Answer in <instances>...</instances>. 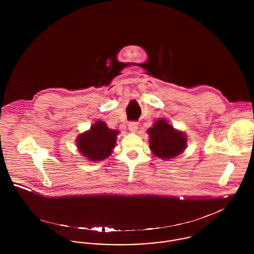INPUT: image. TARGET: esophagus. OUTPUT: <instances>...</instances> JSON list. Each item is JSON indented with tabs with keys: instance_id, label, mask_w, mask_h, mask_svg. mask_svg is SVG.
Here are the masks:
<instances>
[{
	"instance_id": "obj_1",
	"label": "esophagus",
	"mask_w": 254,
	"mask_h": 254,
	"mask_svg": "<svg viewBox=\"0 0 254 254\" xmlns=\"http://www.w3.org/2000/svg\"><path fill=\"white\" fill-rule=\"evenodd\" d=\"M128 128H129L131 131H136L137 128H138V124H137V122H129V123H128Z\"/></svg>"
}]
</instances>
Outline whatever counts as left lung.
<instances>
[{
    "label": "left lung",
    "instance_id": "left-lung-1",
    "mask_svg": "<svg viewBox=\"0 0 254 254\" xmlns=\"http://www.w3.org/2000/svg\"><path fill=\"white\" fill-rule=\"evenodd\" d=\"M149 147L157 157L169 159L179 155L187 146V138L166 120L161 119L148 128Z\"/></svg>",
    "mask_w": 254,
    "mask_h": 254
}]
</instances>
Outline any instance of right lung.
Wrapping results in <instances>:
<instances>
[{"label":"right lung","instance_id":"obj_1","mask_svg":"<svg viewBox=\"0 0 254 254\" xmlns=\"http://www.w3.org/2000/svg\"><path fill=\"white\" fill-rule=\"evenodd\" d=\"M119 131L109 129L106 123L98 121L90 130L83 133L77 139L81 153L90 161H101L110 156L116 145V136Z\"/></svg>","mask_w":254,"mask_h":254}]
</instances>
